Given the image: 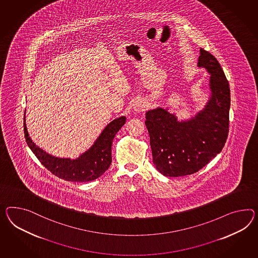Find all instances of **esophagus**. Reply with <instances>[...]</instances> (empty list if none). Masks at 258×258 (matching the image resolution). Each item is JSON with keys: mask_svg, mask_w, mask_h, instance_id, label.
I'll return each instance as SVG.
<instances>
[{"mask_svg": "<svg viewBox=\"0 0 258 258\" xmlns=\"http://www.w3.org/2000/svg\"><path fill=\"white\" fill-rule=\"evenodd\" d=\"M134 108H135V111L141 112V111H143L145 109V106L142 105V104H137Z\"/></svg>", "mask_w": 258, "mask_h": 258, "instance_id": "1", "label": "esophagus"}]
</instances>
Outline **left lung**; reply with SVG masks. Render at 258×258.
Segmentation results:
<instances>
[{
	"instance_id": "1",
	"label": "left lung",
	"mask_w": 258,
	"mask_h": 258,
	"mask_svg": "<svg viewBox=\"0 0 258 258\" xmlns=\"http://www.w3.org/2000/svg\"><path fill=\"white\" fill-rule=\"evenodd\" d=\"M198 67L211 75V97L201 111L181 121L167 108L146 113L152 161L165 177L199 171L221 152L228 136L230 89L225 73L216 58L203 48Z\"/></svg>"
}]
</instances>
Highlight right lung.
<instances>
[{
	"label": "right lung",
	"mask_w": 258,
	"mask_h": 258,
	"mask_svg": "<svg viewBox=\"0 0 258 258\" xmlns=\"http://www.w3.org/2000/svg\"><path fill=\"white\" fill-rule=\"evenodd\" d=\"M124 116L109 122L93 145L79 158H59L44 152L29 137L24 115V136L32 152L47 170L68 181L86 182L99 178L111 164V146L115 135L125 123Z\"/></svg>",
	"instance_id": "right-lung-1"
}]
</instances>
